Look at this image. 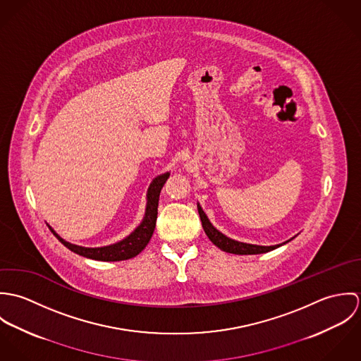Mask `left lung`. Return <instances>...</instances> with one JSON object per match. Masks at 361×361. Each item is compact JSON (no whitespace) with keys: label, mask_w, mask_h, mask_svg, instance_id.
Segmentation results:
<instances>
[{"label":"left lung","mask_w":361,"mask_h":361,"mask_svg":"<svg viewBox=\"0 0 361 361\" xmlns=\"http://www.w3.org/2000/svg\"><path fill=\"white\" fill-rule=\"evenodd\" d=\"M197 208H199V214H200L203 229H204L208 239L216 247H219L222 252L232 253V255H261V253H267V252H271V250L282 246V245H276V246H256V245H247V243L232 240V239L226 238L225 235H222L219 231H216L211 225V222L208 221V218H207L204 211L202 209V207L197 204Z\"/></svg>","instance_id":"8db88e82"}]
</instances>
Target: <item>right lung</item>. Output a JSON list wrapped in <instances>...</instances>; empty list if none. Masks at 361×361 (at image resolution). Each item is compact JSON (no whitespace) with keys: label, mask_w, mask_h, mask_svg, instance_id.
Here are the masks:
<instances>
[{"label":"right lung","mask_w":361,"mask_h":361,"mask_svg":"<svg viewBox=\"0 0 361 361\" xmlns=\"http://www.w3.org/2000/svg\"><path fill=\"white\" fill-rule=\"evenodd\" d=\"M169 178V172L162 173L159 176H157L153 183L149 188L147 192V208H146V215L143 222L140 224V226H137L135 229V232H132L126 239L111 245V246H105V247H82V246H76L72 245L66 240H63L62 238H59L51 226L50 231L54 233V236L65 246L68 247L71 252L83 256V257L92 258V259H99V261H122V259H128V258L136 257L150 242L153 232H154L155 221H157V208H158V199H159V192L164 186V183L166 182V179Z\"/></svg>","instance_id":"obj_1"}]
</instances>
